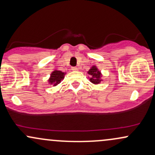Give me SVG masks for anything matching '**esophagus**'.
<instances>
[{"instance_id":"34e87169","label":"esophagus","mask_w":155,"mask_h":155,"mask_svg":"<svg viewBox=\"0 0 155 155\" xmlns=\"http://www.w3.org/2000/svg\"><path fill=\"white\" fill-rule=\"evenodd\" d=\"M71 70L74 71H78V68L77 67H72Z\"/></svg>"}]
</instances>
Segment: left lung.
<instances>
[{
  "label": "left lung",
  "instance_id": "left-lung-1",
  "mask_svg": "<svg viewBox=\"0 0 155 155\" xmlns=\"http://www.w3.org/2000/svg\"><path fill=\"white\" fill-rule=\"evenodd\" d=\"M87 74L90 76V77H89L90 78V81L92 84H100L103 81L102 79H101L102 74L95 65H93V66L90 68V70L87 71Z\"/></svg>",
  "mask_w": 155,
  "mask_h": 155
}]
</instances>
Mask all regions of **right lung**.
I'll return each instance as SVG.
<instances>
[{"mask_svg": "<svg viewBox=\"0 0 155 155\" xmlns=\"http://www.w3.org/2000/svg\"><path fill=\"white\" fill-rule=\"evenodd\" d=\"M66 73L62 72L61 71L54 70L51 73L50 77L48 79V82L49 84L52 85L53 87L57 86L61 82V81L64 79Z\"/></svg>", "mask_w": 155, "mask_h": 155, "instance_id": "add662e5", "label": "right lung"}]
</instances>
